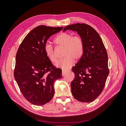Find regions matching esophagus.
<instances>
[{
	"label": "esophagus",
	"mask_w": 126,
	"mask_h": 126,
	"mask_svg": "<svg viewBox=\"0 0 126 126\" xmlns=\"http://www.w3.org/2000/svg\"><path fill=\"white\" fill-rule=\"evenodd\" d=\"M66 74H67V71H62V76H63V77H64V76L66 75Z\"/></svg>",
	"instance_id": "esophagus-1"
}]
</instances>
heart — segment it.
Listing matches in <instances>:
<instances>
[{
	"label": "heart",
	"mask_w": 126,
	"mask_h": 126,
	"mask_svg": "<svg viewBox=\"0 0 126 126\" xmlns=\"http://www.w3.org/2000/svg\"><path fill=\"white\" fill-rule=\"evenodd\" d=\"M58 46L64 47V56L65 58L59 60L56 66L63 70L69 69L74 64L76 60L81 58L84 53V43L82 38L79 35H73L69 32H62L57 36L54 40ZM44 51L49 60L55 63L57 60L54 48L47 42L44 46Z\"/></svg>",
	"instance_id": "1"
}]
</instances>
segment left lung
I'll return each instance as SVG.
<instances>
[{
	"instance_id": "1",
	"label": "left lung",
	"mask_w": 126,
	"mask_h": 126,
	"mask_svg": "<svg viewBox=\"0 0 126 126\" xmlns=\"http://www.w3.org/2000/svg\"><path fill=\"white\" fill-rule=\"evenodd\" d=\"M76 31L84 43V53L72 68L75 77L71 83L74 98L82 102L94 101L102 93L109 73L108 55L102 40L92 27L86 24L66 26L67 30Z\"/></svg>"
}]
</instances>
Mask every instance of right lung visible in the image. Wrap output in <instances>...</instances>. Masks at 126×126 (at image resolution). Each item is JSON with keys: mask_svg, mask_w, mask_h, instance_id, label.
Listing matches in <instances>:
<instances>
[{"mask_svg": "<svg viewBox=\"0 0 126 126\" xmlns=\"http://www.w3.org/2000/svg\"><path fill=\"white\" fill-rule=\"evenodd\" d=\"M63 27L38 26L27 35L16 56L14 75L21 94L31 104L42 106L54 96V83L62 77V69L53 65L44 51L51 35Z\"/></svg>", "mask_w": 126, "mask_h": 126, "instance_id": "add662e5", "label": "right lung"}]
</instances>
